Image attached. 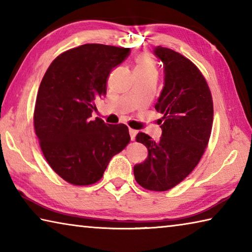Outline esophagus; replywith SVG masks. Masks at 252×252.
<instances>
[{"label": "esophagus", "mask_w": 252, "mask_h": 252, "mask_svg": "<svg viewBox=\"0 0 252 252\" xmlns=\"http://www.w3.org/2000/svg\"><path fill=\"white\" fill-rule=\"evenodd\" d=\"M129 133H130V136H131V140H134L136 133H138V131L131 129V127H130V129H129Z\"/></svg>", "instance_id": "obj_1"}]
</instances>
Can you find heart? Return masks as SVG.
<instances>
[{"mask_svg":"<svg viewBox=\"0 0 252 252\" xmlns=\"http://www.w3.org/2000/svg\"><path fill=\"white\" fill-rule=\"evenodd\" d=\"M156 74V65L152 58L149 54H139L135 59L134 74Z\"/></svg>","mask_w":252,"mask_h":252,"instance_id":"heart-1","label":"heart"}]
</instances>
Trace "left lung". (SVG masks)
Returning a JSON list of instances; mask_svg holds the SVG:
<instances>
[{
  "mask_svg": "<svg viewBox=\"0 0 252 252\" xmlns=\"http://www.w3.org/2000/svg\"><path fill=\"white\" fill-rule=\"evenodd\" d=\"M153 53L164 72L155 106L163 114L162 135L155 141L139 132L135 140L147 147L148 158L134 165L133 173L144 189L167 191L189 176L201 159L211 134L213 103L206 79L190 60L160 45Z\"/></svg>",
  "mask_w": 252,
  "mask_h": 252,
  "instance_id": "8db88e82",
  "label": "left lung"
}]
</instances>
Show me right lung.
<instances>
[{
    "label": "right lung",
    "mask_w": 252,
    "mask_h": 252,
    "mask_svg": "<svg viewBox=\"0 0 252 252\" xmlns=\"http://www.w3.org/2000/svg\"><path fill=\"white\" fill-rule=\"evenodd\" d=\"M129 54L117 46L80 45L60 54L41 81L34 129L50 167L71 185L99 181L111 158L130 142L126 125L91 119L111 71Z\"/></svg>",
    "instance_id": "add662e5"
}]
</instances>
